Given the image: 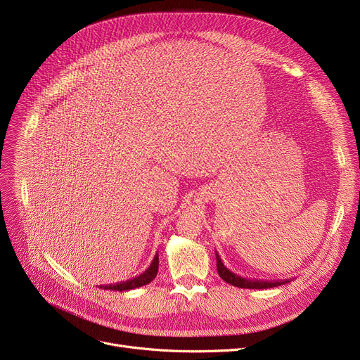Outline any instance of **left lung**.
<instances>
[{"label":"left lung","mask_w":360,"mask_h":360,"mask_svg":"<svg viewBox=\"0 0 360 360\" xmlns=\"http://www.w3.org/2000/svg\"><path fill=\"white\" fill-rule=\"evenodd\" d=\"M216 261H217V271L219 276L232 286L240 288V289H269V288H277L281 285H286L289 280H281V281H262V280H251V278H245L240 277L235 273H232L228 267L224 266L221 258L219 257L216 251Z\"/></svg>","instance_id":"left-lung-1"}]
</instances>
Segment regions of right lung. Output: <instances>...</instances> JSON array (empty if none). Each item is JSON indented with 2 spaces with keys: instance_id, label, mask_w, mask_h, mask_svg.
<instances>
[{
  "instance_id": "1",
  "label": "right lung",
  "mask_w": 360,
  "mask_h": 360,
  "mask_svg": "<svg viewBox=\"0 0 360 360\" xmlns=\"http://www.w3.org/2000/svg\"><path fill=\"white\" fill-rule=\"evenodd\" d=\"M158 270H159V254L156 252L153 261H151V264H150V267H148L146 271H143L140 276H136V277H132V278H129V280L117 283V285L101 286V289H105V290H117V292L137 289V288H141V286L148 285V283L158 276Z\"/></svg>"
}]
</instances>
